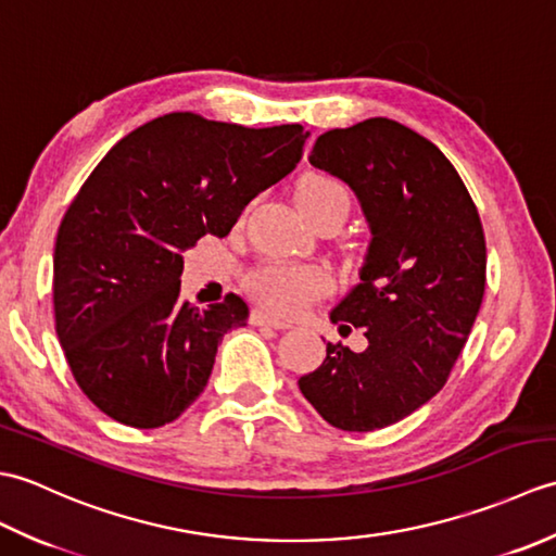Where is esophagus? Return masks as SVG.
I'll list each match as a JSON object with an SVG mask.
<instances>
[{"mask_svg":"<svg viewBox=\"0 0 556 556\" xmlns=\"http://www.w3.org/2000/svg\"><path fill=\"white\" fill-rule=\"evenodd\" d=\"M251 325H257V327H275V329H289L291 325L287 320H279V317L269 315L265 311H253L251 313Z\"/></svg>","mask_w":556,"mask_h":556,"instance_id":"obj_1","label":"esophagus"}]
</instances>
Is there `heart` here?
I'll list each match as a JSON object with an SVG mask.
<instances>
[{"mask_svg": "<svg viewBox=\"0 0 556 556\" xmlns=\"http://www.w3.org/2000/svg\"><path fill=\"white\" fill-rule=\"evenodd\" d=\"M296 203L311 222H320L323 217L332 215L346 219L351 210V193L334 176L308 172L296 181ZM245 289L271 313L299 315L313 301L329 293L332 277L323 267L315 265L269 260V263L248 271Z\"/></svg>", "mask_w": 556, "mask_h": 556, "instance_id": "b5f03b06", "label": "heart"}]
</instances>
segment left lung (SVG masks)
Returning a JSON list of instances; mask_svg holds the SVG:
<instances>
[{
    "instance_id": "left-lung-1",
    "label": "left lung",
    "mask_w": 556,
    "mask_h": 556,
    "mask_svg": "<svg viewBox=\"0 0 556 556\" xmlns=\"http://www.w3.org/2000/svg\"><path fill=\"white\" fill-rule=\"evenodd\" d=\"M308 160L346 181L370 222L361 285L329 315L341 334L363 329L368 349L329 341L299 387L329 425L372 432L446 384L485 296V231L454 164L404 124L332 128Z\"/></svg>"
}]
</instances>
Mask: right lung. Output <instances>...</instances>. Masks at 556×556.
<instances>
[{"instance_id":"right-lung-1","label":"right lung","mask_w":556,"mask_h":556,"mask_svg":"<svg viewBox=\"0 0 556 556\" xmlns=\"http://www.w3.org/2000/svg\"><path fill=\"white\" fill-rule=\"evenodd\" d=\"M301 124L248 128L193 112L124 136L80 186L54 243V327L78 387L138 430L176 420L203 392L236 293L181 299L186 248L227 236L251 200L296 167Z\"/></svg>"}]
</instances>
